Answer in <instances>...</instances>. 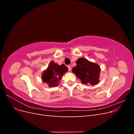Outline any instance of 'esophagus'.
Segmentation results:
<instances>
[{"mask_svg":"<svg viewBox=\"0 0 134 134\" xmlns=\"http://www.w3.org/2000/svg\"><path fill=\"white\" fill-rule=\"evenodd\" d=\"M68 70H69V71H70L71 70V67H70V65H68Z\"/></svg>","mask_w":134,"mask_h":134,"instance_id":"esophagus-1","label":"esophagus"}]
</instances>
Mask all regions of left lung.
Instances as JSON below:
<instances>
[{
  "mask_svg": "<svg viewBox=\"0 0 134 134\" xmlns=\"http://www.w3.org/2000/svg\"><path fill=\"white\" fill-rule=\"evenodd\" d=\"M76 63L77 65L72 71L82 83L94 86L99 82L100 69L98 65L84 58L79 59Z\"/></svg>",
  "mask_w": 134,
  "mask_h": 134,
  "instance_id": "8db88e82",
  "label": "left lung"
}]
</instances>
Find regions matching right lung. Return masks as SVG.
Listing matches in <instances>:
<instances>
[{"label": "right lung", "instance_id": "add662e5", "mask_svg": "<svg viewBox=\"0 0 134 134\" xmlns=\"http://www.w3.org/2000/svg\"><path fill=\"white\" fill-rule=\"evenodd\" d=\"M68 70V68L65 65H59L54 62H51L47 69L43 72L42 75L43 82L47 83L48 86L51 87L57 86L59 80Z\"/></svg>", "mask_w": 134, "mask_h": 134}]
</instances>
